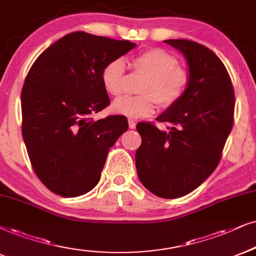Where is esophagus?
Segmentation results:
<instances>
[{
	"label": "esophagus",
	"mask_w": 256,
	"mask_h": 256,
	"mask_svg": "<svg viewBox=\"0 0 256 256\" xmlns=\"http://www.w3.org/2000/svg\"><path fill=\"white\" fill-rule=\"evenodd\" d=\"M128 126H130V128H136V122L134 119H128Z\"/></svg>",
	"instance_id": "34e87169"
}]
</instances>
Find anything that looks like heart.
<instances>
[{
  "label": "heart",
  "mask_w": 256,
  "mask_h": 256,
  "mask_svg": "<svg viewBox=\"0 0 256 256\" xmlns=\"http://www.w3.org/2000/svg\"><path fill=\"white\" fill-rule=\"evenodd\" d=\"M136 74L146 76L142 84L139 96H122L112 104V111L128 118L150 117L156 108H169L180 102L190 84V73L180 66L178 60L162 48H148L131 60ZM126 66L122 59H113L105 64L102 82L110 96H118L124 92Z\"/></svg>",
  "instance_id": "1"
}]
</instances>
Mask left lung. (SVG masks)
<instances>
[{
  "label": "left lung",
  "mask_w": 256,
  "mask_h": 256,
  "mask_svg": "<svg viewBox=\"0 0 256 256\" xmlns=\"http://www.w3.org/2000/svg\"><path fill=\"white\" fill-rule=\"evenodd\" d=\"M188 61L190 84L183 98L157 118L169 124L160 131L148 122L137 124L142 144L136 151L138 177L162 198L192 192L214 172L234 124L235 94L228 70L203 44L166 40Z\"/></svg>",
  "instance_id": "8db88e82"
}]
</instances>
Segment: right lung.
<instances>
[{"instance_id": "obj_1", "label": "right lung", "mask_w": 256, "mask_h": 256, "mask_svg": "<svg viewBox=\"0 0 256 256\" xmlns=\"http://www.w3.org/2000/svg\"><path fill=\"white\" fill-rule=\"evenodd\" d=\"M134 47L74 32L29 70L21 93L22 137L34 172L52 192L76 197L98 184L110 148L128 128L125 116L92 118L110 105L102 72Z\"/></svg>"}]
</instances>
